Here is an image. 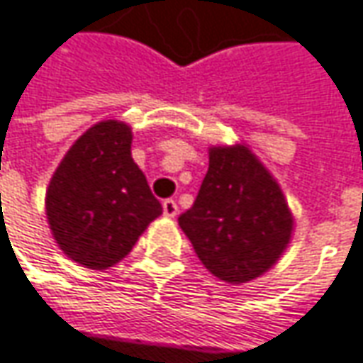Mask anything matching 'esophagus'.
I'll list each match as a JSON object with an SVG mask.
<instances>
[{
  "mask_svg": "<svg viewBox=\"0 0 363 363\" xmlns=\"http://www.w3.org/2000/svg\"><path fill=\"white\" fill-rule=\"evenodd\" d=\"M177 202L175 200H163V214L167 216V218H173V216H177Z\"/></svg>",
  "mask_w": 363,
  "mask_h": 363,
  "instance_id": "1",
  "label": "esophagus"
}]
</instances>
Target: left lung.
<instances>
[{
  "label": "left lung",
  "instance_id": "8db88e82",
  "mask_svg": "<svg viewBox=\"0 0 363 363\" xmlns=\"http://www.w3.org/2000/svg\"><path fill=\"white\" fill-rule=\"evenodd\" d=\"M206 177L177 220L196 255L218 280L265 274L290 243L294 218L274 175L247 145L210 147Z\"/></svg>",
  "mask_w": 363,
  "mask_h": 363
}]
</instances>
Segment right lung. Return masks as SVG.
Here are the masks:
<instances>
[{
    "mask_svg": "<svg viewBox=\"0 0 363 363\" xmlns=\"http://www.w3.org/2000/svg\"><path fill=\"white\" fill-rule=\"evenodd\" d=\"M133 130L104 120L67 151L46 190V218L63 253L89 269L124 259L163 212L133 155Z\"/></svg>",
    "mask_w": 363,
    "mask_h": 363,
    "instance_id": "right-lung-1",
    "label": "right lung"
}]
</instances>
